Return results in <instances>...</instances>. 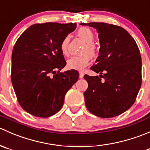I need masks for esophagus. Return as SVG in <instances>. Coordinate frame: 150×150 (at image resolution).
I'll return each instance as SVG.
<instances>
[{
	"label": "esophagus",
	"instance_id": "34e87169",
	"mask_svg": "<svg viewBox=\"0 0 150 150\" xmlns=\"http://www.w3.org/2000/svg\"><path fill=\"white\" fill-rule=\"evenodd\" d=\"M84 76V73L83 72H80V74H79V78H83Z\"/></svg>",
	"mask_w": 150,
	"mask_h": 150
}]
</instances>
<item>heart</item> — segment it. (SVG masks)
<instances>
[{
    "instance_id": "1",
    "label": "heart",
    "mask_w": 150,
    "mask_h": 150,
    "mask_svg": "<svg viewBox=\"0 0 150 150\" xmlns=\"http://www.w3.org/2000/svg\"><path fill=\"white\" fill-rule=\"evenodd\" d=\"M78 35L83 40V41L86 43V46L84 47L82 56H77V57H72L67 60V65L69 69H77V70H82L83 69L88 65L89 62V57H93L96 54V48L95 47L94 40L95 35L93 31L91 29L88 28H81L78 30ZM69 37L66 36L62 41L60 45L62 53L64 55H67L69 53Z\"/></svg>"
}]
</instances>
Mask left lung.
Returning a JSON list of instances; mask_svg holds the SVG:
<instances>
[{
  "label": "left lung",
  "instance_id": "left-lung-1",
  "mask_svg": "<svg viewBox=\"0 0 150 150\" xmlns=\"http://www.w3.org/2000/svg\"><path fill=\"white\" fill-rule=\"evenodd\" d=\"M81 25L96 29L100 42L99 57L91 67L100 74L99 77L84 75L88 84L84 92L86 106L91 113L98 117H115L134 104L139 91V49L131 35L121 27L104 22Z\"/></svg>",
  "mask_w": 150,
  "mask_h": 150
}]
</instances>
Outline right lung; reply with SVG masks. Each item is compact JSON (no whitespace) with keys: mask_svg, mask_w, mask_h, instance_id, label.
I'll use <instances>...</instances> for the list:
<instances>
[{"mask_svg":"<svg viewBox=\"0 0 150 150\" xmlns=\"http://www.w3.org/2000/svg\"><path fill=\"white\" fill-rule=\"evenodd\" d=\"M76 26L56 22L33 25L13 46L12 86L19 104L32 115L48 117L58 112L66 93L78 81L79 72L75 69L59 72L67 64L60 45Z\"/></svg>","mask_w":150,"mask_h":150,"instance_id":"1","label":"right lung"}]
</instances>
